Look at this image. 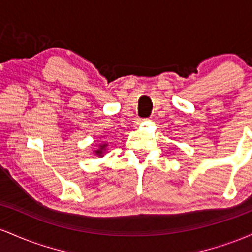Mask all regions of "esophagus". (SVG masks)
Here are the masks:
<instances>
[{
	"label": "esophagus",
	"mask_w": 252,
	"mask_h": 252,
	"mask_svg": "<svg viewBox=\"0 0 252 252\" xmlns=\"http://www.w3.org/2000/svg\"><path fill=\"white\" fill-rule=\"evenodd\" d=\"M141 122H142V120H137V121H136V124H140Z\"/></svg>",
	"instance_id": "34e87169"
}]
</instances>
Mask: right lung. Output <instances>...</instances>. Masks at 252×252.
I'll return each instance as SVG.
<instances>
[{
	"instance_id": "right-lung-1",
	"label": "right lung",
	"mask_w": 252,
	"mask_h": 252,
	"mask_svg": "<svg viewBox=\"0 0 252 252\" xmlns=\"http://www.w3.org/2000/svg\"><path fill=\"white\" fill-rule=\"evenodd\" d=\"M106 146H108V144H106V143H103V144H100V146H99V148H98L97 150H94V154L98 155V156H103V153H104V150H105Z\"/></svg>"
}]
</instances>
